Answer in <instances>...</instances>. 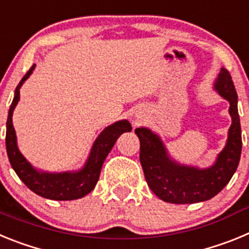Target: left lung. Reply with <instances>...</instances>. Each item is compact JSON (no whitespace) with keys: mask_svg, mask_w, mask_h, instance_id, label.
Wrapping results in <instances>:
<instances>
[{"mask_svg":"<svg viewBox=\"0 0 249 249\" xmlns=\"http://www.w3.org/2000/svg\"><path fill=\"white\" fill-rule=\"evenodd\" d=\"M214 89L230 102L232 124L227 143L219 152L214 163L208 168L186 166L169 157L163 142L146 127L136 128L140 138V160L144 178L152 192L162 201L176 204H190L208 201L218 195L231 181L239 163L242 152L241 122L237 108V92L232 77L221 68Z\"/></svg>","mask_w":249,"mask_h":249,"instance_id":"left-lung-1","label":"left lung"}]
</instances>
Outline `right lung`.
Segmentation results:
<instances>
[{
    "instance_id": "right-lung-1",
    "label": "right lung",
    "mask_w": 249,
    "mask_h": 249,
    "mask_svg": "<svg viewBox=\"0 0 249 249\" xmlns=\"http://www.w3.org/2000/svg\"><path fill=\"white\" fill-rule=\"evenodd\" d=\"M35 66L36 65L28 70L15 89V97L8 111L7 123H6V149H7L8 160L19 179L32 192L43 198L53 199V201H72V199L82 198L86 195H89L97 183L103 162L116 143L117 138L123 132H131V123L127 120H122L106 127L94 141L89 158L80 171L62 173L38 171L19 152L17 147L16 132L12 123L13 109L19 101V89L34 72Z\"/></svg>"
}]
</instances>
